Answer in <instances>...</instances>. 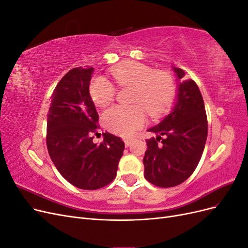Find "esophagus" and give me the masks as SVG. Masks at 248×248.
I'll use <instances>...</instances> for the list:
<instances>
[{
  "label": "esophagus",
  "instance_id": "34e87169",
  "mask_svg": "<svg viewBox=\"0 0 248 248\" xmlns=\"http://www.w3.org/2000/svg\"><path fill=\"white\" fill-rule=\"evenodd\" d=\"M123 140H124V142H125V146L126 147H128L132 142V140H133L132 138H124Z\"/></svg>",
  "mask_w": 248,
  "mask_h": 248
}]
</instances>
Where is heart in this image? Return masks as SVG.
<instances>
[{"label":"heart","instance_id":"obj_1","mask_svg":"<svg viewBox=\"0 0 248 248\" xmlns=\"http://www.w3.org/2000/svg\"><path fill=\"white\" fill-rule=\"evenodd\" d=\"M116 84L121 88H131L130 107L114 106L102 115L108 130L127 137L137 131L146 122V111L155 119L161 117L172 104L177 94L175 78L163 70L137 61L119 63L110 69ZM116 88L102 77L92 78L89 86L91 99L97 107L104 108L114 100Z\"/></svg>","mask_w":248,"mask_h":248}]
</instances>
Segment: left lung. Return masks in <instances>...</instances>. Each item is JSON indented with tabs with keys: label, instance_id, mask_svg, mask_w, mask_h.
<instances>
[{
	"label": "left lung",
	"instance_id": "left-lung-1",
	"mask_svg": "<svg viewBox=\"0 0 248 248\" xmlns=\"http://www.w3.org/2000/svg\"><path fill=\"white\" fill-rule=\"evenodd\" d=\"M181 81L174 108L148 131L156 138L147 140L145 178L155 186L168 188L183 183L197 169L207 140L205 104L196 81L186 79L181 68H174Z\"/></svg>",
	"mask_w": 248,
	"mask_h": 248
}]
</instances>
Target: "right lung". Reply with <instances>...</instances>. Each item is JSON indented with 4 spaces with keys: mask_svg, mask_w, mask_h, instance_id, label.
<instances>
[{
    "mask_svg": "<svg viewBox=\"0 0 248 248\" xmlns=\"http://www.w3.org/2000/svg\"><path fill=\"white\" fill-rule=\"evenodd\" d=\"M92 67H77L58 82L47 115L46 146L55 167L64 179L80 189L95 190L116 178L124 141L108 132L99 145L93 133L99 128L89 93Z\"/></svg>",
    "mask_w": 248,
    "mask_h": 248,
    "instance_id": "add662e5",
    "label": "right lung"
}]
</instances>
